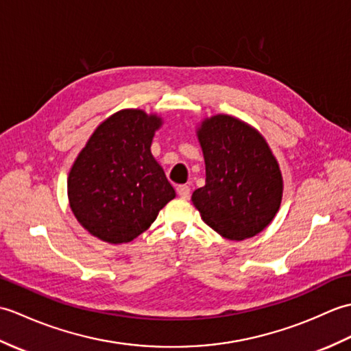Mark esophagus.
<instances>
[{
	"mask_svg": "<svg viewBox=\"0 0 351 351\" xmlns=\"http://www.w3.org/2000/svg\"><path fill=\"white\" fill-rule=\"evenodd\" d=\"M176 193H178V196H181L182 199H190L191 190H190L189 185H178Z\"/></svg>",
	"mask_w": 351,
	"mask_h": 351,
	"instance_id": "1",
	"label": "esophagus"
}]
</instances>
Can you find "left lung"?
Returning <instances> with one entry per match:
<instances>
[{"mask_svg":"<svg viewBox=\"0 0 351 351\" xmlns=\"http://www.w3.org/2000/svg\"><path fill=\"white\" fill-rule=\"evenodd\" d=\"M206 184L193 204L204 221L229 240L259 234L273 220L282 199V175L267 141L226 114L208 119L197 132Z\"/></svg>","mask_w":351,"mask_h":351,"instance_id":"left-lung-1","label":"left lung"}]
</instances>
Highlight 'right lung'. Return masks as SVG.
Here are the masks:
<instances>
[{"label": "right lung", "mask_w": 351, "mask_h": 351, "mask_svg": "<svg viewBox=\"0 0 351 351\" xmlns=\"http://www.w3.org/2000/svg\"><path fill=\"white\" fill-rule=\"evenodd\" d=\"M161 119L122 110L102 122L73 162L68 180L77 220L111 244L130 243L152 225L175 190L151 154Z\"/></svg>", "instance_id": "1"}]
</instances>
